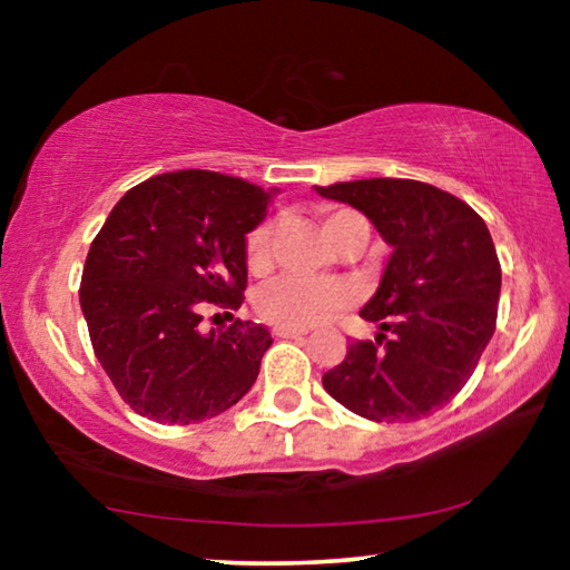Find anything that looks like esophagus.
Masks as SVG:
<instances>
[{
  "mask_svg": "<svg viewBox=\"0 0 570 570\" xmlns=\"http://www.w3.org/2000/svg\"><path fill=\"white\" fill-rule=\"evenodd\" d=\"M275 334L283 340H298L306 334V330H293V326H275Z\"/></svg>",
  "mask_w": 570,
  "mask_h": 570,
  "instance_id": "esophagus-1",
  "label": "esophagus"
}]
</instances>
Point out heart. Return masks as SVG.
Segmentation results:
<instances>
[{
  "label": "heart",
  "instance_id": "b5f03b06",
  "mask_svg": "<svg viewBox=\"0 0 570 570\" xmlns=\"http://www.w3.org/2000/svg\"><path fill=\"white\" fill-rule=\"evenodd\" d=\"M322 225L334 246H340L355 225L365 220L353 209L324 207ZM272 240H275V223L264 220L246 236V264L252 272H267L272 264ZM353 287L342 279H301L277 277L256 293V311L264 322L293 330L324 324L353 303Z\"/></svg>",
  "mask_w": 570,
  "mask_h": 570
}]
</instances>
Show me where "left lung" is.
<instances>
[{
  "label": "left lung",
  "instance_id": "obj_1",
  "mask_svg": "<svg viewBox=\"0 0 570 570\" xmlns=\"http://www.w3.org/2000/svg\"><path fill=\"white\" fill-rule=\"evenodd\" d=\"M361 209L392 256L379 291L361 308L376 342H350L322 384L373 423H410L441 410L478 368L495 332L501 262L482 217L412 178H365L316 186Z\"/></svg>",
  "mask_w": 570,
  "mask_h": 570
}]
</instances>
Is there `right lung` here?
Segmentation results:
<instances>
[{"mask_svg": "<svg viewBox=\"0 0 570 570\" xmlns=\"http://www.w3.org/2000/svg\"><path fill=\"white\" fill-rule=\"evenodd\" d=\"M269 202L244 178L176 170L124 194L92 238L80 306L96 357L137 415L199 423L254 386L267 326L236 318L202 334L199 322L244 303L246 233Z\"/></svg>", "mask_w": 570, "mask_h": 570, "instance_id": "obj_1", "label": "right lung"}]
</instances>
